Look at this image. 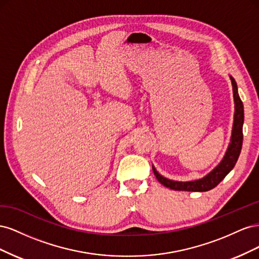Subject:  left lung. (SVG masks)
<instances>
[{
    "mask_svg": "<svg viewBox=\"0 0 259 259\" xmlns=\"http://www.w3.org/2000/svg\"><path fill=\"white\" fill-rule=\"evenodd\" d=\"M230 80L232 83L233 98H234V120L232 126V134L230 144L225 153V156L221 163L209 173L201 179L192 180V182H175L165 177H163L158 173V170L152 166L153 173L159 182L169 189L178 191H208L215 188L222 180L227 176V174L234 167L239 159V155L242 149L243 143V122H244V109H243V103L240 99L238 93L237 82L230 75Z\"/></svg>",
    "mask_w": 259,
    "mask_h": 259,
    "instance_id": "obj_1",
    "label": "left lung"
}]
</instances>
